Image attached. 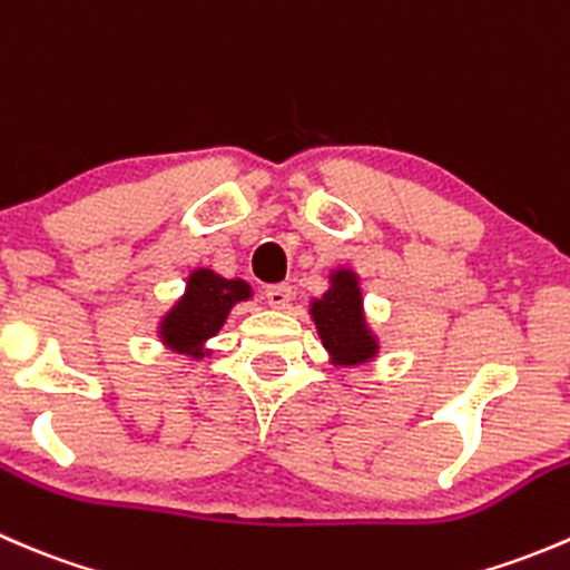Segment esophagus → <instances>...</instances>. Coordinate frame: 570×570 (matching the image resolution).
Returning <instances> with one entry per match:
<instances>
[{"mask_svg":"<svg viewBox=\"0 0 570 570\" xmlns=\"http://www.w3.org/2000/svg\"><path fill=\"white\" fill-rule=\"evenodd\" d=\"M264 297H267L269 306L281 308V312H284V308H289V303H292V286L289 284L267 286V289H264Z\"/></svg>","mask_w":570,"mask_h":570,"instance_id":"34e87169","label":"esophagus"}]
</instances>
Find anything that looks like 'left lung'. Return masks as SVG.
<instances>
[{
  "label": "left lung",
  "mask_w": 570,
  "mask_h": 570,
  "mask_svg": "<svg viewBox=\"0 0 570 570\" xmlns=\"http://www.w3.org/2000/svg\"><path fill=\"white\" fill-rule=\"evenodd\" d=\"M327 284L331 286L322 292V297L312 301L308 314L317 325L322 347L331 355L333 366L350 370V366H361L377 358L381 342L366 325L358 273H353L350 267H338L333 269Z\"/></svg>",
  "instance_id": "left-lung-1"
}]
</instances>
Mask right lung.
<instances>
[{"label":"right lung","mask_w":570,"mask_h":570,"mask_svg":"<svg viewBox=\"0 0 570 570\" xmlns=\"http://www.w3.org/2000/svg\"><path fill=\"white\" fill-rule=\"evenodd\" d=\"M253 289L243 278H223L215 269L198 267L189 273L184 295L159 320V342L174 353L204 358L206 342L220 333L237 303L250 301Z\"/></svg>","instance_id":"obj_1"}]
</instances>
